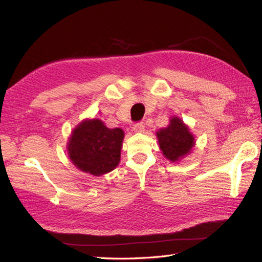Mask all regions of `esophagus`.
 <instances>
[{"label":"esophagus","mask_w":262,"mask_h":262,"mask_svg":"<svg viewBox=\"0 0 262 262\" xmlns=\"http://www.w3.org/2000/svg\"><path fill=\"white\" fill-rule=\"evenodd\" d=\"M133 129L136 133H144V130H145V126H144L143 122H136L134 127H133Z\"/></svg>","instance_id":"1"}]
</instances>
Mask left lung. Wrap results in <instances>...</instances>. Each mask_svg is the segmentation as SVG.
Listing matches in <instances>:
<instances>
[{
    "label": "left lung",
    "instance_id": "1",
    "mask_svg": "<svg viewBox=\"0 0 262 262\" xmlns=\"http://www.w3.org/2000/svg\"><path fill=\"white\" fill-rule=\"evenodd\" d=\"M161 151L171 162H178L190 153L194 146V137L189 128L178 117H172L168 127L157 132Z\"/></svg>",
    "mask_w": 262,
    "mask_h": 262
}]
</instances>
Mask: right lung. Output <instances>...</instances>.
Instances as JSON below:
<instances>
[{
  "label": "right lung",
  "instance_id": "obj_1",
  "mask_svg": "<svg viewBox=\"0 0 262 262\" xmlns=\"http://www.w3.org/2000/svg\"><path fill=\"white\" fill-rule=\"evenodd\" d=\"M120 128H108L100 119H85L69 140V157L77 169L93 176L113 171L120 161L124 140Z\"/></svg>",
  "mask_w": 262,
  "mask_h": 262
}]
</instances>
